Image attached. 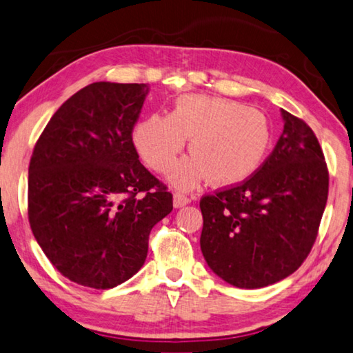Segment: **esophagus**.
<instances>
[{"label":"esophagus","instance_id":"obj_1","mask_svg":"<svg viewBox=\"0 0 353 353\" xmlns=\"http://www.w3.org/2000/svg\"><path fill=\"white\" fill-rule=\"evenodd\" d=\"M190 201V199L188 195H184L183 192H175L173 194V206L175 208H181L184 205H188Z\"/></svg>","mask_w":353,"mask_h":353}]
</instances>
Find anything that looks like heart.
Returning <instances> with one entry per match:
<instances>
[{
  "mask_svg": "<svg viewBox=\"0 0 353 353\" xmlns=\"http://www.w3.org/2000/svg\"><path fill=\"white\" fill-rule=\"evenodd\" d=\"M186 137L194 156L173 170L172 181L180 188H194L206 175L219 186L245 180L270 147L264 114L228 98L184 95L170 115H150L134 130L139 154L159 173L170 170Z\"/></svg>",
  "mask_w": 353,
  "mask_h": 353,
  "instance_id": "b5f03b06",
  "label": "heart"
}]
</instances>
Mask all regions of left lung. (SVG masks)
<instances>
[{
    "label": "left lung",
    "mask_w": 353,
    "mask_h": 353,
    "mask_svg": "<svg viewBox=\"0 0 353 353\" xmlns=\"http://www.w3.org/2000/svg\"><path fill=\"white\" fill-rule=\"evenodd\" d=\"M285 128L264 163L239 184L200 200L201 253L230 285L256 290L286 279L314 245L328 169L313 130L281 111Z\"/></svg>",
    "instance_id": "1"
}]
</instances>
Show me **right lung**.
Here are the masks:
<instances>
[{
  "instance_id": "obj_1",
  "label": "right lung",
  "mask_w": 353,
  "mask_h": 353,
  "mask_svg": "<svg viewBox=\"0 0 353 353\" xmlns=\"http://www.w3.org/2000/svg\"><path fill=\"white\" fill-rule=\"evenodd\" d=\"M147 84L94 83L57 109L36 142L28 219L51 264L78 285L131 279L150 231L173 210L164 183L139 161L132 130Z\"/></svg>"
}]
</instances>
